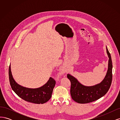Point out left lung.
<instances>
[{"mask_svg":"<svg viewBox=\"0 0 120 120\" xmlns=\"http://www.w3.org/2000/svg\"><path fill=\"white\" fill-rule=\"evenodd\" d=\"M107 49L109 63L107 74L103 81L95 86H86L79 83L72 75L68 74L67 78L71 81V95L72 100L79 104H86L99 99L106 94L112 81V61L111 54Z\"/></svg>","mask_w":120,"mask_h":120,"instance_id":"8db88e82","label":"left lung"}]
</instances>
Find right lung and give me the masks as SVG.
I'll return each instance as SVG.
<instances>
[{"instance_id": "right-lung-1", "label": "right lung", "mask_w": 120, "mask_h": 120, "mask_svg": "<svg viewBox=\"0 0 120 120\" xmlns=\"http://www.w3.org/2000/svg\"><path fill=\"white\" fill-rule=\"evenodd\" d=\"M9 79L11 87L18 96L25 101L38 104H44L50 99L56 85V81L50 77L48 82L41 88L30 89L21 86L13 79L10 65L9 67Z\"/></svg>"}]
</instances>
